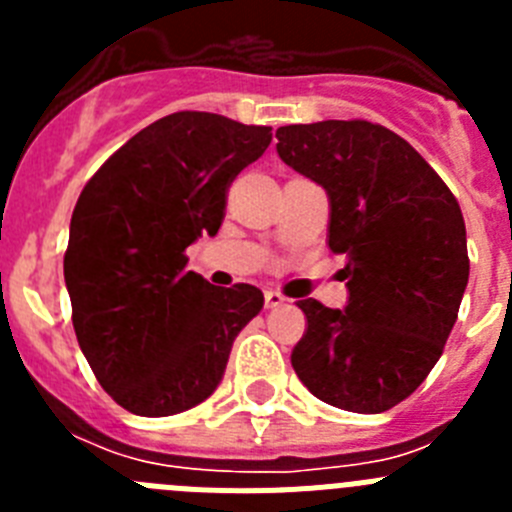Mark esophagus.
I'll return each mask as SVG.
<instances>
[{
	"label": "esophagus",
	"instance_id": "1",
	"mask_svg": "<svg viewBox=\"0 0 512 512\" xmlns=\"http://www.w3.org/2000/svg\"><path fill=\"white\" fill-rule=\"evenodd\" d=\"M284 302V297L279 295V292H274V289H266L264 292V305L266 307H279Z\"/></svg>",
	"mask_w": 512,
	"mask_h": 512
}]
</instances>
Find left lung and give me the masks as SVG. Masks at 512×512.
Here are the masks:
<instances>
[{
  "instance_id": "8db88e82",
  "label": "left lung",
  "mask_w": 512,
  "mask_h": 512,
  "mask_svg": "<svg viewBox=\"0 0 512 512\" xmlns=\"http://www.w3.org/2000/svg\"><path fill=\"white\" fill-rule=\"evenodd\" d=\"M284 164L328 192V248L348 264L343 310L297 302L307 318L292 351L318 400L384 413L413 395L459 315L469 282L464 215L408 140L366 120L277 130Z\"/></svg>"
}]
</instances>
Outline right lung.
Segmentation results:
<instances>
[{
	"mask_svg": "<svg viewBox=\"0 0 512 512\" xmlns=\"http://www.w3.org/2000/svg\"><path fill=\"white\" fill-rule=\"evenodd\" d=\"M271 128L174 112L117 148L81 189L63 277L79 346L112 400L164 418L215 392L235 336L264 307L251 284L212 287L187 246L215 235L230 182Z\"/></svg>",
	"mask_w": 512,
	"mask_h": 512,
	"instance_id": "1",
	"label": "right lung"
}]
</instances>
